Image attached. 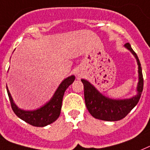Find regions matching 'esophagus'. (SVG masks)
Returning <instances> with one entry per match:
<instances>
[{"mask_svg": "<svg viewBox=\"0 0 150 150\" xmlns=\"http://www.w3.org/2000/svg\"><path fill=\"white\" fill-rule=\"evenodd\" d=\"M77 77H78V78H79H79H80V77H81V75L78 74V75H77Z\"/></svg>", "mask_w": 150, "mask_h": 150, "instance_id": "esophagus-1", "label": "esophagus"}]
</instances>
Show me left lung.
I'll return each instance as SVG.
<instances>
[{
  "label": "left lung",
  "instance_id": "obj_1",
  "mask_svg": "<svg viewBox=\"0 0 150 150\" xmlns=\"http://www.w3.org/2000/svg\"><path fill=\"white\" fill-rule=\"evenodd\" d=\"M125 47L130 50L136 59L138 65V83L137 94L128 99H112L104 96L94 86L85 79H81L84 84V100L87 109L95 118L108 122L119 121L127 115L134 109L141 96L144 88V79L142 68L137 55L131 48L129 43Z\"/></svg>",
  "mask_w": 150,
  "mask_h": 150
}]
</instances>
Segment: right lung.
<instances>
[{
    "label": "right lung",
    "mask_w": 150,
    "mask_h": 150,
    "mask_svg": "<svg viewBox=\"0 0 150 150\" xmlns=\"http://www.w3.org/2000/svg\"><path fill=\"white\" fill-rule=\"evenodd\" d=\"M75 75H71L65 79L59 85L54 94L48 102L35 110H24L16 106L6 86L11 107L19 118L35 127H44L55 122L59 118L62 107L63 95L66 90L75 81Z\"/></svg>",
    "instance_id": "right-lung-1"
}]
</instances>
